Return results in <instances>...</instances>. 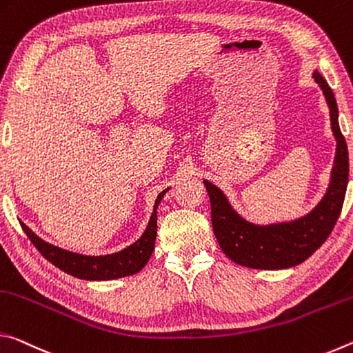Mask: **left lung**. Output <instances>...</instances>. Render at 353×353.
I'll use <instances>...</instances> for the list:
<instances>
[{"instance_id":"left-lung-1","label":"left lung","mask_w":353,"mask_h":353,"mask_svg":"<svg viewBox=\"0 0 353 353\" xmlns=\"http://www.w3.org/2000/svg\"><path fill=\"white\" fill-rule=\"evenodd\" d=\"M313 78L325 95L330 122L336 139V156L327 194L310 214L292 222L255 225L247 222L228 203L223 192L203 181L211 201V221L216 239L231 261L252 269H288L308 259L330 236L343 210L349 181L347 143L338 123L333 90L319 72Z\"/></svg>"}]
</instances>
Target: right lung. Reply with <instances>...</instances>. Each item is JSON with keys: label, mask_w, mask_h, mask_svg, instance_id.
Returning <instances> with one entry per match:
<instances>
[{"label": "right lung", "mask_w": 353, "mask_h": 353, "mask_svg": "<svg viewBox=\"0 0 353 353\" xmlns=\"http://www.w3.org/2000/svg\"><path fill=\"white\" fill-rule=\"evenodd\" d=\"M169 189L163 190L158 195L154 201L153 214L150 217V222L147 225V230L143 231L141 239H137L134 244L123 248L122 252L112 253V255L105 256H85L78 255V253L67 252L63 248L56 245H51L43 239H40L37 234L21 223V228L25 231L28 238L34 244V247L42 253V255L48 259L51 264L59 268L63 272L70 274L81 280H90V281H101V280H114L122 279V276H128L132 274H137L139 270L143 269V265L148 263L150 256L154 250V241H156V230H158V205L163 200L164 194Z\"/></svg>", "instance_id": "obj_1"}]
</instances>
